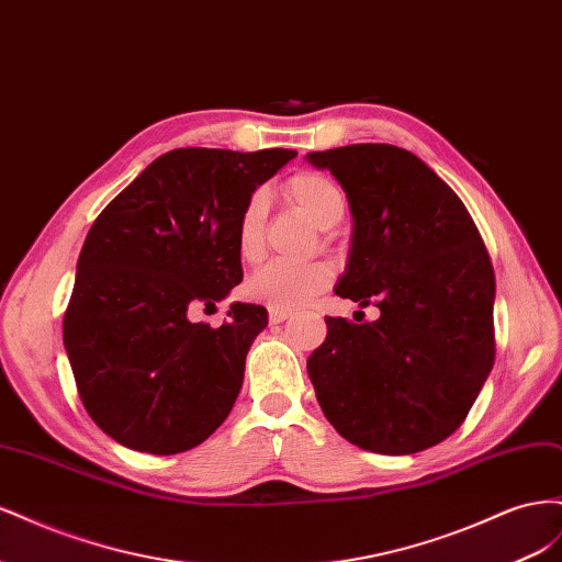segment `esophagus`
I'll list each match as a JSON object with an SVG mask.
<instances>
[{"instance_id": "1", "label": "esophagus", "mask_w": 562, "mask_h": 562, "mask_svg": "<svg viewBox=\"0 0 562 562\" xmlns=\"http://www.w3.org/2000/svg\"><path fill=\"white\" fill-rule=\"evenodd\" d=\"M293 314L285 312V310H269V321L271 323H283L285 318H291Z\"/></svg>"}]
</instances>
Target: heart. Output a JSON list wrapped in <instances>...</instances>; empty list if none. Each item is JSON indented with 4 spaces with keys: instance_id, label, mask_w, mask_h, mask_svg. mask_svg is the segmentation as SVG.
Instances as JSON below:
<instances>
[{
    "instance_id": "obj_1",
    "label": "heart",
    "mask_w": 562,
    "mask_h": 562,
    "mask_svg": "<svg viewBox=\"0 0 562 562\" xmlns=\"http://www.w3.org/2000/svg\"><path fill=\"white\" fill-rule=\"evenodd\" d=\"M285 196L312 217L321 229L335 227L347 211V199L337 182L318 171H300L283 184ZM265 220L267 196L255 192L244 203L236 220V252L246 262H255L265 250ZM333 281V271L323 262H285L274 260L255 269L246 281L250 300L267 304L269 310L293 312L310 304Z\"/></svg>"
}]
</instances>
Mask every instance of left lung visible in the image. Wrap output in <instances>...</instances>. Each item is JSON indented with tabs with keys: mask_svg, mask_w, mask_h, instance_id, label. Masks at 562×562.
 <instances>
[{
	"mask_svg": "<svg viewBox=\"0 0 562 562\" xmlns=\"http://www.w3.org/2000/svg\"><path fill=\"white\" fill-rule=\"evenodd\" d=\"M353 217L335 293L378 321L326 316L307 372L323 415L380 454L427 450L459 429L495 363V271L467 206L413 151L363 143L310 151Z\"/></svg>",
	"mask_w": 562,
	"mask_h": 562,
	"instance_id": "left-lung-1",
	"label": "left lung"
}]
</instances>
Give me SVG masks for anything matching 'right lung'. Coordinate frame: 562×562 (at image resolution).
Instances as JSON below:
<instances>
[{
    "label": "right lung",
    "mask_w": 562,
    "mask_h": 562,
    "mask_svg": "<svg viewBox=\"0 0 562 562\" xmlns=\"http://www.w3.org/2000/svg\"><path fill=\"white\" fill-rule=\"evenodd\" d=\"M293 157L281 147L166 151L95 217L63 342L83 407L116 443L178 454L227 419L267 310L234 302L220 328L190 316L241 283L236 220Z\"/></svg>",
    "instance_id": "add662e5"
}]
</instances>
